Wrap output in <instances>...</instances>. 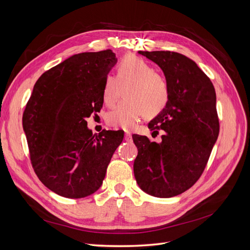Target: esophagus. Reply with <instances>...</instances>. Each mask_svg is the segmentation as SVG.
<instances>
[{
    "label": "esophagus",
    "instance_id": "34e87169",
    "mask_svg": "<svg viewBox=\"0 0 250 250\" xmlns=\"http://www.w3.org/2000/svg\"><path fill=\"white\" fill-rule=\"evenodd\" d=\"M125 140L127 141V142H130V141H132V137H131V134H130V132H125Z\"/></svg>",
    "mask_w": 250,
    "mask_h": 250
}]
</instances>
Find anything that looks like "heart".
Instances as JSON below:
<instances>
[{"label": "heart", "mask_w": 250, "mask_h": 250, "mask_svg": "<svg viewBox=\"0 0 250 250\" xmlns=\"http://www.w3.org/2000/svg\"><path fill=\"white\" fill-rule=\"evenodd\" d=\"M126 88L127 99L109 111L106 122L110 127L131 130L144 117H155L167 107L171 98L168 78L145 60L126 56L117 67V77L107 75L104 79L102 98L112 107Z\"/></svg>", "instance_id": "heart-1"}]
</instances>
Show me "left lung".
<instances>
[{
    "mask_svg": "<svg viewBox=\"0 0 250 250\" xmlns=\"http://www.w3.org/2000/svg\"><path fill=\"white\" fill-rule=\"evenodd\" d=\"M163 70L171 87L169 104L148 124L162 142L132 135L138 156L133 172L139 187L154 197L188 190L203 173L217 141L219 118L210 79L193 60L170 51H140Z\"/></svg>",
    "mask_w": 250,
    "mask_h": 250,
    "instance_id": "obj_1",
    "label": "left lung"
}]
</instances>
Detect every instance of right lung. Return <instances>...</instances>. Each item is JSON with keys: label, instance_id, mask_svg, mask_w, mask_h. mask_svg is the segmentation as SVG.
<instances>
[{"label": "right lung", "instance_id": "right-lung-1", "mask_svg": "<svg viewBox=\"0 0 250 250\" xmlns=\"http://www.w3.org/2000/svg\"><path fill=\"white\" fill-rule=\"evenodd\" d=\"M116 62L109 49L73 55L42 75L27 102L22 128L32 167L62 197L95 193L123 141L121 130L94 135L85 121L102 108L104 79Z\"/></svg>", "mask_w": 250, "mask_h": 250}]
</instances>
